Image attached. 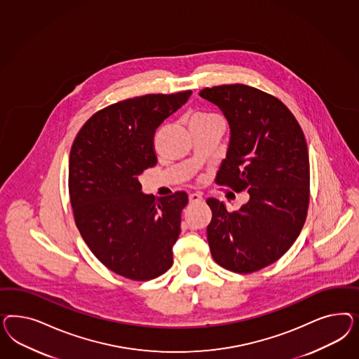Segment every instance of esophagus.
Returning a JSON list of instances; mask_svg holds the SVG:
<instances>
[{
    "mask_svg": "<svg viewBox=\"0 0 359 359\" xmlns=\"http://www.w3.org/2000/svg\"><path fill=\"white\" fill-rule=\"evenodd\" d=\"M201 201H203V196H201V194L195 192V194H191V195H189V203L195 204V203H201Z\"/></svg>",
    "mask_w": 359,
    "mask_h": 359,
    "instance_id": "1",
    "label": "esophagus"
}]
</instances>
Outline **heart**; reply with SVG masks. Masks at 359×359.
Returning <instances> with one entry per match:
<instances>
[{"instance_id":"b5f03b06","label":"heart","mask_w":359,"mask_h":359,"mask_svg":"<svg viewBox=\"0 0 359 359\" xmlns=\"http://www.w3.org/2000/svg\"><path fill=\"white\" fill-rule=\"evenodd\" d=\"M196 116H200V117H209V116H212V114H196Z\"/></svg>"}]
</instances>
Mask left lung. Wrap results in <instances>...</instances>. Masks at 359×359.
Masks as SVG:
<instances>
[{
  "label": "left lung",
  "mask_w": 359,
  "mask_h": 359,
  "mask_svg": "<svg viewBox=\"0 0 359 359\" xmlns=\"http://www.w3.org/2000/svg\"><path fill=\"white\" fill-rule=\"evenodd\" d=\"M230 128L226 158L216 176L250 200L237 212L208 198V243L213 259L237 273L278 261L304 226L309 204V155L304 133L280 100L243 84L205 88Z\"/></svg>",
  "instance_id": "8db88e82"
}]
</instances>
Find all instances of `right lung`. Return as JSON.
<instances>
[{"instance_id":"1","label":"right lung","mask_w":359,"mask_h":359,"mask_svg":"<svg viewBox=\"0 0 359 359\" xmlns=\"http://www.w3.org/2000/svg\"><path fill=\"white\" fill-rule=\"evenodd\" d=\"M192 95H144L98 110L69 152L68 189L77 229L95 257L131 280H150L172 263L185 192L144 195L138 176L156 164L154 135Z\"/></svg>"}]
</instances>
